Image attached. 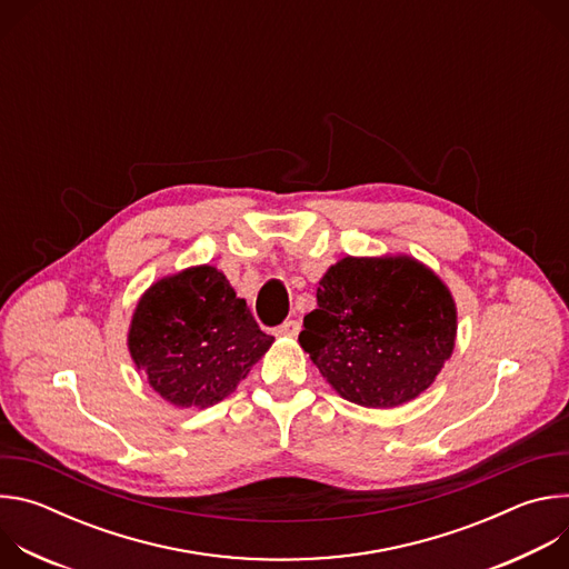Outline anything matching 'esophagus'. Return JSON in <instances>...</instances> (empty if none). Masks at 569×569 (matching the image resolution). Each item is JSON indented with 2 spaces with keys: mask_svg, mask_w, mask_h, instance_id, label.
<instances>
[{
  "mask_svg": "<svg viewBox=\"0 0 569 569\" xmlns=\"http://www.w3.org/2000/svg\"><path fill=\"white\" fill-rule=\"evenodd\" d=\"M299 331H301V323H299L297 319H288V321H283L281 327L277 329V333H279V336H290V338H292V336H297Z\"/></svg>",
  "mask_w": 569,
  "mask_h": 569,
  "instance_id": "34e87169",
  "label": "esophagus"
}]
</instances>
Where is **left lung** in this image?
I'll return each mask as SVG.
<instances>
[{
  "mask_svg": "<svg viewBox=\"0 0 569 569\" xmlns=\"http://www.w3.org/2000/svg\"><path fill=\"white\" fill-rule=\"evenodd\" d=\"M448 286L412 257H347L317 288L299 345L347 400L389 410L423 393L452 356Z\"/></svg>",
  "mask_w": 569,
  "mask_h": 569,
  "instance_id": "8db88e82",
  "label": "left lung"
}]
</instances>
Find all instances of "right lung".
Listing matches in <instances>:
<instances>
[{
    "instance_id": "right-lung-1",
    "label": "right lung",
    "mask_w": 569,
    "mask_h": 569,
    "mask_svg": "<svg viewBox=\"0 0 569 569\" xmlns=\"http://www.w3.org/2000/svg\"><path fill=\"white\" fill-rule=\"evenodd\" d=\"M272 342L246 299L211 266L152 283L128 331L137 369L176 408H209L227 398Z\"/></svg>"
}]
</instances>
